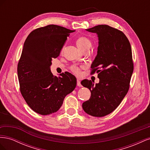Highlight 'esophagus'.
I'll use <instances>...</instances> for the list:
<instances>
[{"instance_id": "obj_1", "label": "esophagus", "mask_w": 150, "mask_h": 150, "mask_svg": "<svg viewBox=\"0 0 150 150\" xmlns=\"http://www.w3.org/2000/svg\"><path fill=\"white\" fill-rule=\"evenodd\" d=\"M77 86L79 87H82V85L81 84V81L79 79H77Z\"/></svg>"}]
</instances>
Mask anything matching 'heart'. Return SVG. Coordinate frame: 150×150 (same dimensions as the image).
Instances as JSON below:
<instances>
[{
	"mask_svg": "<svg viewBox=\"0 0 150 150\" xmlns=\"http://www.w3.org/2000/svg\"><path fill=\"white\" fill-rule=\"evenodd\" d=\"M76 42L77 46H78V47L81 51H83L85 49H89L91 46V40L87 37H85V36H80V37H78L77 38ZM63 51H64V47L61 49V52L62 53ZM70 69L75 74L79 75L81 74L80 67L76 65L71 66L70 67Z\"/></svg>",
	"mask_w": 150,
	"mask_h": 150,
	"instance_id": "obj_1",
	"label": "heart"
}]
</instances>
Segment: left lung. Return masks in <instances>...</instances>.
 Returning <instances> with one entry per match:
<instances>
[{"label": "left lung", "instance_id": "8db88e82", "mask_svg": "<svg viewBox=\"0 0 150 150\" xmlns=\"http://www.w3.org/2000/svg\"><path fill=\"white\" fill-rule=\"evenodd\" d=\"M87 31L99 38L98 54L91 65V74L98 72L99 83L81 81L91 91L89 100L83 103L87 114L103 117L118 106L129 88L134 64L129 40L122 31L108 25H98Z\"/></svg>", "mask_w": 150, "mask_h": 150}]
</instances>
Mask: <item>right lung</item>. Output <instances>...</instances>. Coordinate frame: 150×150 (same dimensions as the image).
<instances>
[{"mask_svg": "<svg viewBox=\"0 0 150 150\" xmlns=\"http://www.w3.org/2000/svg\"><path fill=\"white\" fill-rule=\"evenodd\" d=\"M74 31L50 24L33 30L25 40L17 64L20 91L38 114L57 111L66 95L76 88L74 76L66 72L54 76L49 68L52 59L59 56L67 38Z\"/></svg>", "mask_w": 150, "mask_h": 150, "instance_id": "1", "label": "right lung"}]
</instances>
